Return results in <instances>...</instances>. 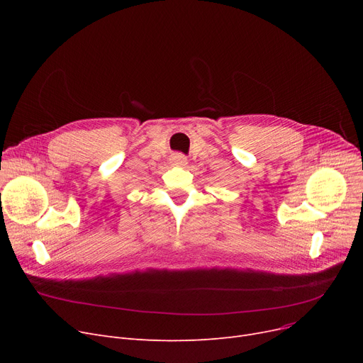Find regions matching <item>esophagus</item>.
I'll return each instance as SVG.
<instances>
[{
	"label": "esophagus",
	"instance_id": "esophagus-1",
	"mask_svg": "<svg viewBox=\"0 0 363 363\" xmlns=\"http://www.w3.org/2000/svg\"><path fill=\"white\" fill-rule=\"evenodd\" d=\"M172 162H174V164H178V166H186L188 164L186 157L182 156V155H175L174 157H172Z\"/></svg>",
	"mask_w": 363,
	"mask_h": 363
}]
</instances>
